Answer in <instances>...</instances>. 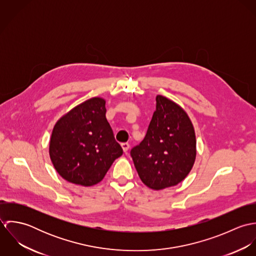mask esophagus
I'll use <instances>...</instances> for the list:
<instances>
[{
	"label": "esophagus",
	"mask_w": 256,
	"mask_h": 256,
	"mask_svg": "<svg viewBox=\"0 0 256 256\" xmlns=\"http://www.w3.org/2000/svg\"><path fill=\"white\" fill-rule=\"evenodd\" d=\"M121 148H122V150H123L124 152H127V150H129L130 146H129L128 143H122V144H121Z\"/></svg>",
	"instance_id": "34e87169"
}]
</instances>
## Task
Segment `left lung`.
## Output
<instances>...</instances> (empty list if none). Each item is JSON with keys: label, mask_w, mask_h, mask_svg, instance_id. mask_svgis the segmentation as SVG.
<instances>
[{"label": "left lung", "mask_w": 256, "mask_h": 256, "mask_svg": "<svg viewBox=\"0 0 256 256\" xmlns=\"http://www.w3.org/2000/svg\"><path fill=\"white\" fill-rule=\"evenodd\" d=\"M156 102L146 136L131 150V156L143 183L162 190L182 182L191 172L196 160V136L180 104L160 94Z\"/></svg>", "instance_id": "1"}]
</instances>
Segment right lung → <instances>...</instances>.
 I'll use <instances>...</instances> for the list:
<instances>
[{"label": "right lung", "instance_id": "1", "mask_svg": "<svg viewBox=\"0 0 256 256\" xmlns=\"http://www.w3.org/2000/svg\"><path fill=\"white\" fill-rule=\"evenodd\" d=\"M106 113V100L96 96L65 113L54 125L49 156L65 180L82 186L98 184L122 156Z\"/></svg>", "mask_w": 256, "mask_h": 256}]
</instances>
